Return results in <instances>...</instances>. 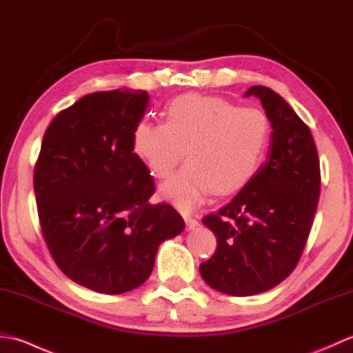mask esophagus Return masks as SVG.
I'll list each match as a JSON object with an SVG mask.
<instances>
[{
    "instance_id": "34e87169",
    "label": "esophagus",
    "mask_w": 353,
    "mask_h": 353,
    "mask_svg": "<svg viewBox=\"0 0 353 353\" xmlns=\"http://www.w3.org/2000/svg\"><path fill=\"white\" fill-rule=\"evenodd\" d=\"M183 219H185V223H186V228H188L190 230H191V229H196V228L199 226V221H197L196 219H194V216L185 215Z\"/></svg>"
}]
</instances>
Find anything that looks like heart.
<instances>
[{
	"instance_id": "obj_1",
	"label": "heart",
	"mask_w": 353,
	"mask_h": 353,
	"mask_svg": "<svg viewBox=\"0 0 353 353\" xmlns=\"http://www.w3.org/2000/svg\"><path fill=\"white\" fill-rule=\"evenodd\" d=\"M270 139L272 123L262 109L185 94L168 104L165 123H137L132 148L159 179L168 177L186 152L188 165L161 186V194L191 211L212 190L224 196L244 188L264 162Z\"/></svg>"
}]
</instances>
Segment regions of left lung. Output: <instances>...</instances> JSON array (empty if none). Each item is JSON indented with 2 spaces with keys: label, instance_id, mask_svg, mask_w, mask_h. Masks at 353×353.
I'll use <instances>...</instances> for the list:
<instances>
[{
  "label": "left lung",
  "instance_id": "left-lung-1",
  "mask_svg": "<svg viewBox=\"0 0 353 353\" xmlns=\"http://www.w3.org/2000/svg\"><path fill=\"white\" fill-rule=\"evenodd\" d=\"M272 123L267 161L234 200L203 224L216 250L200 265L203 281L229 296H253L287 279L302 256L320 197V161L306 125L279 94L252 86Z\"/></svg>",
  "mask_w": 353,
  "mask_h": 353
}]
</instances>
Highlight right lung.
<instances>
[{
  "mask_svg": "<svg viewBox=\"0 0 353 353\" xmlns=\"http://www.w3.org/2000/svg\"><path fill=\"white\" fill-rule=\"evenodd\" d=\"M148 100L129 88L81 97L52 119L34 167L52 259L71 281L103 294L144 283L159 245L185 229L171 205L148 203L153 177L132 148Z\"/></svg>",
  "mask_w": 353,
  "mask_h": 353,
  "instance_id": "right-lung-1",
  "label": "right lung"
}]
</instances>
